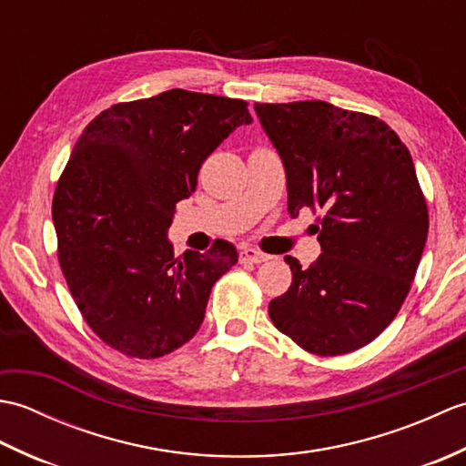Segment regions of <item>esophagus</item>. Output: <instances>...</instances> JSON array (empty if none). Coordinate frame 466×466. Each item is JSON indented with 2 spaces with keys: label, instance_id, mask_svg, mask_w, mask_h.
I'll return each mask as SVG.
<instances>
[{
  "label": "esophagus",
  "instance_id": "esophagus-1",
  "mask_svg": "<svg viewBox=\"0 0 466 466\" xmlns=\"http://www.w3.org/2000/svg\"><path fill=\"white\" fill-rule=\"evenodd\" d=\"M266 260H270L268 254H264L256 248H244L240 252V262H248V264H262Z\"/></svg>",
  "mask_w": 466,
  "mask_h": 466
}]
</instances>
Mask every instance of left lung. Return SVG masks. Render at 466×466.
I'll return each mask as SVG.
<instances>
[{
    "label": "left lung",
    "mask_w": 466,
    "mask_h": 466,
    "mask_svg": "<svg viewBox=\"0 0 466 466\" xmlns=\"http://www.w3.org/2000/svg\"><path fill=\"white\" fill-rule=\"evenodd\" d=\"M254 110L282 157L289 212H322V254L310 268L286 256L292 284L268 304L270 320L312 354L359 350L399 314L427 242L409 147L380 117L322 100Z\"/></svg>",
    "instance_id": "left-lung-1"
}]
</instances>
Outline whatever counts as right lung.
Here are the masks:
<instances>
[{
    "mask_svg": "<svg viewBox=\"0 0 466 466\" xmlns=\"http://www.w3.org/2000/svg\"><path fill=\"white\" fill-rule=\"evenodd\" d=\"M234 97L167 90L97 114L59 176L52 216L57 262L86 324L110 349L160 359L200 329L236 246L174 256L166 230L196 190L200 166L250 124Z\"/></svg>",
    "mask_w": 466,
    "mask_h": 466,
    "instance_id": "1",
    "label": "right lung"
}]
</instances>
